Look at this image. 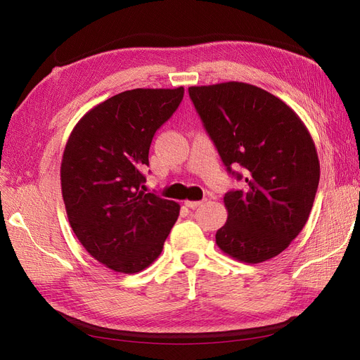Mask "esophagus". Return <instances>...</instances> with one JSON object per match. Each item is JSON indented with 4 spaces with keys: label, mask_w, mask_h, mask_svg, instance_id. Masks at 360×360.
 I'll list each match as a JSON object with an SVG mask.
<instances>
[{
    "label": "esophagus",
    "mask_w": 360,
    "mask_h": 360,
    "mask_svg": "<svg viewBox=\"0 0 360 360\" xmlns=\"http://www.w3.org/2000/svg\"><path fill=\"white\" fill-rule=\"evenodd\" d=\"M202 204V201H184V205L189 207V209H197Z\"/></svg>",
    "instance_id": "1"
}]
</instances>
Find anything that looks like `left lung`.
<instances>
[{
  "label": "left lung",
  "instance_id": "1",
  "mask_svg": "<svg viewBox=\"0 0 360 360\" xmlns=\"http://www.w3.org/2000/svg\"><path fill=\"white\" fill-rule=\"evenodd\" d=\"M189 96L228 172L243 180L240 191L225 193L228 219L216 245L249 264L279 255L307 224L319 188L309 130L285 102L255 85L189 86Z\"/></svg>",
  "mask_w": 360,
  "mask_h": 360
}]
</instances>
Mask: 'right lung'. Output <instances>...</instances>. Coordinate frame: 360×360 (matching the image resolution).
Segmentation results:
<instances>
[{"label":"right lung","mask_w":360,"mask_h":360,"mask_svg":"<svg viewBox=\"0 0 360 360\" xmlns=\"http://www.w3.org/2000/svg\"><path fill=\"white\" fill-rule=\"evenodd\" d=\"M183 94V86L115 94L76 123L64 148L60 174L69 224L86 252L120 274L153 263L179 217V202L146 192L141 168Z\"/></svg>","instance_id":"add662e5"}]
</instances>
